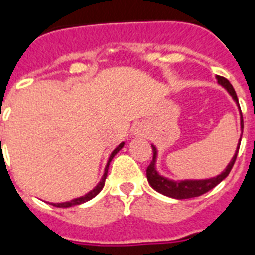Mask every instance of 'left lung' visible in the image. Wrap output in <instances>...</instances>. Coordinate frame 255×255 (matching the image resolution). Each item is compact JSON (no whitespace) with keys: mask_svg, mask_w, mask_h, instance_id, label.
<instances>
[{"mask_svg":"<svg viewBox=\"0 0 255 255\" xmlns=\"http://www.w3.org/2000/svg\"><path fill=\"white\" fill-rule=\"evenodd\" d=\"M218 83L222 85L224 87L229 91V94L233 96V99L238 103L237 94L234 91L233 86L230 85V82L224 77H217ZM241 128H244V119L241 118ZM241 141V140H240ZM238 149L236 151V155L233 156V159L229 163V165L226 167V169L222 172L220 176L213 178H209V180H190V181H170L168 178L161 177L155 169V160H156V148L152 147V151H153V157H152L151 164L148 165L147 168V178L149 185L153 188L155 190H157L159 193L164 194V196H168V197L177 198V200H184V198H193L198 197L201 194L209 192L210 189H213L214 186H217L220 182L224 180V178L230 173V170L233 168L234 163H236V159H237Z\"/></svg>","mask_w":255,"mask_h":255,"instance_id":"obj_1","label":"left lung"}]
</instances>
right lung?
Returning <instances> with one entry per match:
<instances>
[{"label":"right lung","mask_w":255,"mask_h":255,"mask_svg":"<svg viewBox=\"0 0 255 255\" xmlns=\"http://www.w3.org/2000/svg\"><path fill=\"white\" fill-rule=\"evenodd\" d=\"M124 143H122L119 145V147L116 148L115 151L112 152L111 156H110V159H108V163H107V167H106V170H104V176L103 178H102V181L98 184V185L95 186V189H92L90 193H87L86 196H83V197H79V198H75V200H71L70 202H62V204H53L54 206H57V208H69V206H74V205H81V204H83V202L88 201V200H91V198H94L96 196V194L99 193L100 190L103 189L104 186V181H106V177H107V172H108V165H110V163H111V160L114 159V156L118 153V152L123 148Z\"/></svg>","instance_id":"add662e5"}]
</instances>
